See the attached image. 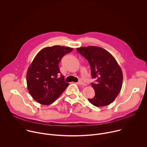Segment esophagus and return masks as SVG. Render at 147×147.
Here are the masks:
<instances>
[{
  "instance_id": "34e87169",
  "label": "esophagus",
  "mask_w": 147,
  "mask_h": 147,
  "mask_svg": "<svg viewBox=\"0 0 147 147\" xmlns=\"http://www.w3.org/2000/svg\"><path fill=\"white\" fill-rule=\"evenodd\" d=\"M78 84L81 86H86V84L84 82H83L82 81H79L78 82Z\"/></svg>"
}]
</instances>
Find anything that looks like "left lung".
I'll list each match as a JSON object with an SVG mask.
<instances>
[{
    "label": "left lung",
    "mask_w": 147,
    "mask_h": 147,
    "mask_svg": "<svg viewBox=\"0 0 147 147\" xmlns=\"http://www.w3.org/2000/svg\"><path fill=\"white\" fill-rule=\"evenodd\" d=\"M77 51L88 60L92 78L95 80L91 84L95 96L88 100L97 107L108 105L122 87L123 73L117 61L108 51L98 47H80Z\"/></svg>",
    "instance_id": "8db88e82"
}]
</instances>
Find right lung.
Instances as JSON below:
<instances>
[{
	"label": "right lung",
	"mask_w": 147,
	"mask_h": 147,
	"mask_svg": "<svg viewBox=\"0 0 147 147\" xmlns=\"http://www.w3.org/2000/svg\"><path fill=\"white\" fill-rule=\"evenodd\" d=\"M73 48L55 45L40 50L30 65L27 72V84L31 96L42 105H50L66 90L69 84L64 81L59 63Z\"/></svg>",
	"instance_id": "1"
}]
</instances>
